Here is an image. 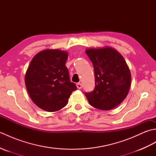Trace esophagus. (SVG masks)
Wrapping results in <instances>:
<instances>
[{
  "label": "esophagus",
  "mask_w": 156,
  "mask_h": 156,
  "mask_svg": "<svg viewBox=\"0 0 156 156\" xmlns=\"http://www.w3.org/2000/svg\"><path fill=\"white\" fill-rule=\"evenodd\" d=\"M76 87H77V88L78 89H81L82 88V84L80 83H77V84H76Z\"/></svg>",
  "instance_id": "esophagus-1"
}]
</instances>
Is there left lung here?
Here are the masks:
<instances>
[{
    "instance_id": "1",
    "label": "left lung",
    "mask_w": 156,
    "mask_h": 156,
    "mask_svg": "<svg viewBox=\"0 0 156 156\" xmlns=\"http://www.w3.org/2000/svg\"><path fill=\"white\" fill-rule=\"evenodd\" d=\"M86 54L94 66V90L85 93L89 103L108 111L121 104L131 87V74L122 55L111 47L88 48Z\"/></svg>"
}]
</instances>
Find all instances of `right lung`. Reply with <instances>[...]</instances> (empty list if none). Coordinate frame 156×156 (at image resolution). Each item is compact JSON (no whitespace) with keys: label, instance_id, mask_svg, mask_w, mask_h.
I'll return each instance as SVG.
<instances>
[{"label":"right lung","instance_id":"1","mask_svg":"<svg viewBox=\"0 0 156 156\" xmlns=\"http://www.w3.org/2000/svg\"><path fill=\"white\" fill-rule=\"evenodd\" d=\"M68 51L48 49L37 53L29 64L25 83L33 102L43 110L55 112L67 105L76 86L66 66Z\"/></svg>","mask_w":156,"mask_h":156}]
</instances>
